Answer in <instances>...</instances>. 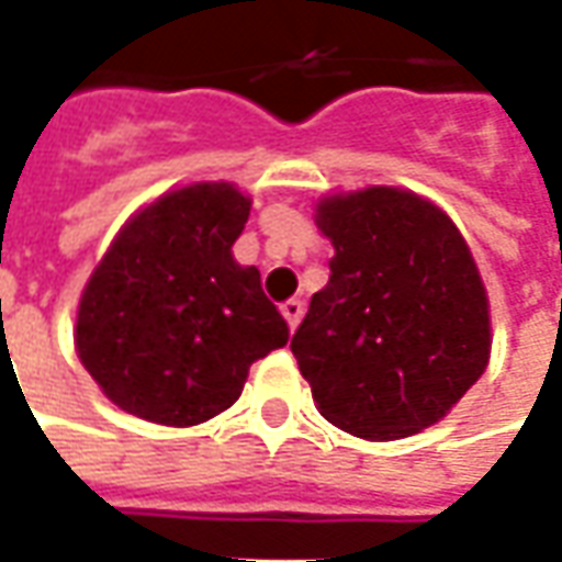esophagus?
Returning a JSON list of instances; mask_svg holds the SVG:
<instances>
[{"mask_svg": "<svg viewBox=\"0 0 562 562\" xmlns=\"http://www.w3.org/2000/svg\"><path fill=\"white\" fill-rule=\"evenodd\" d=\"M282 316H285V322H289V328H297V322H301V316H304V301L301 297H289L285 304H282Z\"/></svg>", "mask_w": 562, "mask_h": 562, "instance_id": "obj_1", "label": "esophagus"}]
</instances>
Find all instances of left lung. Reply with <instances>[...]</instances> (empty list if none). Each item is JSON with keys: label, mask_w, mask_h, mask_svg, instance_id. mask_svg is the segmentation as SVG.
I'll list each match as a JSON object with an SVG mask.
<instances>
[{"label": "left lung", "mask_w": 562, "mask_h": 562, "mask_svg": "<svg viewBox=\"0 0 562 562\" xmlns=\"http://www.w3.org/2000/svg\"><path fill=\"white\" fill-rule=\"evenodd\" d=\"M316 225L331 277L292 352L319 414L371 441L438 423L490 359L484 282L457 225L398 188L322 200Z\"/></svg>", "instance_id": "1"}]
</instances>
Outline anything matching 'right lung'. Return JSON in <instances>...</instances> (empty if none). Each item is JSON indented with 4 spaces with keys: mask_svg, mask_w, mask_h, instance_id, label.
Masks as SVG:
<instances>
[{
    "mask_svg": "<svg viewBox=\"0 0 562 562\" xmlns=\"http://www.w3.org/2000/svg\"><path fill=\"white\" fill-rule=\"evenodd\" d=\"M249 198L227 182L170 191L117 234L78 304V359L112 402L160 426H198L240 398L249 364L289 325L231 246Z\"/></svg>",
    "mask_w": 562,
    "mask_h": 562,
    "instance_id": "right-lung-1",
    "label": "right lung"
}]
</instances>
